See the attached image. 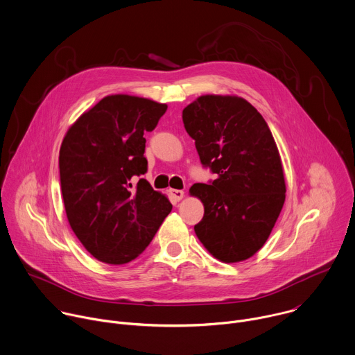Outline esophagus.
Returning <instances> with one entry per match:
<instances>
[{
  "instance_id": "obj_1",
  "label": "esophagus",
  "mask_w": 355,
  "mask_h": 355,
  "mask_svg": "<svg viewBox=\"0 0 355 355\" xmlns=\"http://www.w3.org/2000/svg\"><path fill=\"white\" fill-rule=\"evenodd\" d=\"M169 194H171V197H172L173 200H176V201H180V200L184 197V191H183V190L171 189V190H169Z\"/></svg>"
}]
</instances>
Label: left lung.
I'll return each instance as SVG.
<instances>
[{
	"label": "left lung",
	"mask_w": 355,
	"mask_h": 355,
	"mask_svg": "<svg viewBox=\"0 0 355 355\" xmlns=\"http://www.w3.org/2000/svg\"><path fill=\"white\" fill-rule=\"evenodd\" d=\"M182 118L201 164L216 176L190 189L204 204L196 234L216 259L244 261L265 244L286 198L273 136L262 115L236 96H201Z\"/></svg>",
	"instance_id": "obj_1"
}]
</instances>
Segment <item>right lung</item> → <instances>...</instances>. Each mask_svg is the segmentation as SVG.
I'll use <instances>...</instances> for the list:
<instances>
[{
    "label": "right lung",
    "mask_w": 355,
    "mask_h": 355,
    "mask_svg": "<svg viewBox=\"0 0 355 355\" xmlns=\"http://www.w3.org/2000/svg\"><path fill=\"white\" fill-rule=\"evenodd\" d=\"M168 105L148 98L104 97L67 132L60 178L67 216L76 237L98 261L122 265L139 257L172 211L146 179L144 132Z\"/></svg>",
    "instance_id": "add662e5"
}]
</instances>
